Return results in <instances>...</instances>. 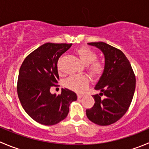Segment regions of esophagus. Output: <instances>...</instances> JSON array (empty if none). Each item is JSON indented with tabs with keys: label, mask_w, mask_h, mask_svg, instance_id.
I'll list each match as a JSON object with an SVG mask.
<instances>
[{
	"label": "esophagus",
	"mask_w": 149,
	"mask_h": 149,
	"mask_svg": "<svg viewBox=\"0 0 149 149\" xmlns=\"http://www.w3.org/2000/svg\"><path fill=\"white\" fill-rule=\"evenodd\" d=\"M77 96H78V98L80 99V98H81L82 97H83V95H82V94H77Z\"/></svg>",
	"instance_id": "obj_1"
}]
</instances>
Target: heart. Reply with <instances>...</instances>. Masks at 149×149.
I'll return each instance as SVG.
<instances>
[{
  "label": "heart",
  "instance_id": "heart-1",
  "mask_svg": "<svg viewBox=\"0 0 149 149\" xmlns=\"http://www.w3.org/2000/svg\"><path fill=\"white\" fill-rule=\"evenodd\" d=\"M76 54L81 61L87 65L89 70L92 74L97 75L102 73L104 65L101 62L95 60L97 54L95 52L87 47H82L76 50ZM89 84V79L84 75H73L65 81V86L76 92H81L86 89Z\"/></svg>",
  "mask_w": 149,
  "mask_h": 149
}]
</instances>
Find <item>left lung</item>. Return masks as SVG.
Returning <instances> with one entry per match:
<instances>
[{"label":"left lung","instance_id":"1","mask_svg":"<svg viewBox=\"0 0 149 149\" xmlns=\"http://www.w3.org/2000/svg\"><path fill=\"white\" fill-rule=\"evenodd\" d=\"M88 44L102 52L105 65L95 86L100 93L92 96L95 104L86 110V114L93 123L107 126L117 122L127 111L135 92V76L129 60L121 50L104 42Z\"/></svg>","mask_w":149,"mask_h":149}]
</instances>
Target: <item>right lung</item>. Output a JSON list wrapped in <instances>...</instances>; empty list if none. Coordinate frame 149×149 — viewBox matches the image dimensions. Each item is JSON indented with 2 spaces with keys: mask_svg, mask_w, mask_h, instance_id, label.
<instances>
[{
  "mask_svg": "<svg viewBox=\"0 0 149 149\" xmlns=\"http://www.w3.org/2000/svg\"><path fill=\"white\" fill-rule=\"evenodd\" d=\"M72 44L47 43L30 53L19 71L17 94L26 113L36 122L54 125L65 119L70 104L77 100L73 91L62 89L61 95L50 88L59 79L57 61Z\"/></svg>",
  "mask_w": 149,
  "mask_h": 149,
  "instance_id": "obj_1",
  "label": "right lung"
}]
</instances>
